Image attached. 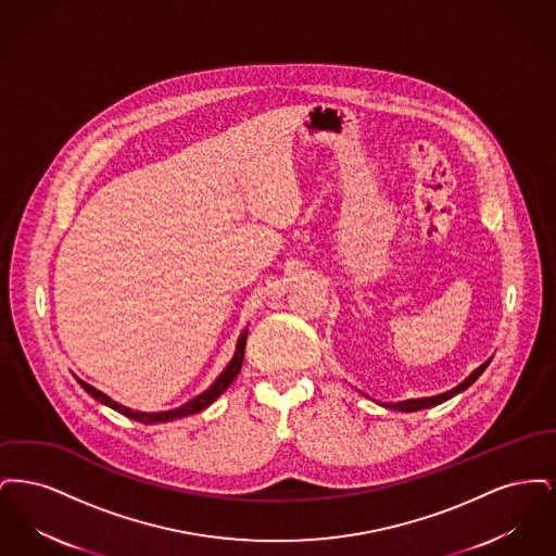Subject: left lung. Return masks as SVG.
<instances>
[{
	"instance_id": "left-lung-1",
	"label": "left lung",
	"mask_w": 556,
	"mask_h": 556,
	"mask_svg": "<svg viewBox=\"0 0 556 556\" xmlns=\"http://www.w3.org/2000/svg\"><path fill=\"white\" fill-rule=\"evenodd\" d=\"M488 365H490V361H485L479 369L473 370L463 383H458L456 388H452L448 392H444V394H438V396H429V397H410V400H402V402H377V404H381L383 408H392V410H400V413H417V410H425V408H431V406H438V404H442V402H446L450 397L456 396V394H460V392H465L469 386H473L477 379H479V375L483 372V370L488 369ZM367 396V394H365ZM369 397V396H367Z\"/></svg>"
}]
</instances>
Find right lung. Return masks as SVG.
Segmentation results:
<instances>
[{
    "mask_svg": "<svg viewBox=\"0 0 556 556\" xmlns=\"http://www.w3.org/2000/svg\"><path fill=\"white\" fill-rule=\"evenodd\" d=\"M245 340H248V329H243V331L239 333L238 345H236V354H233V358L229 361V365L223 369V372L214 379V383H212L211 388H208L206 392H202V394H198V396L187 400L186 404H181V406H177V408H170V410H160V413L132 410L129 406H125V404H121V402L112 400V397L104 394V392H100L98 388L89 386L87 381H83L79 377H77V381H79L80 388H83L89 396L96 397L98 402L106 404V406H110L112 410H116V413H121V415L129 417L132 421H139V424L143 425L168 424V421L184 419V417L195 415V413H200V410L208 408L212 402H214L216 397L220 396V394H223V392L233 383V379L238 377L239 370H241V363H243Z\"/></svg>",
    "mask_w": 556,
    "mask_h": 556,
    "instance_id": "obj_1",
    "label": "right lung"
}]
</instances>
